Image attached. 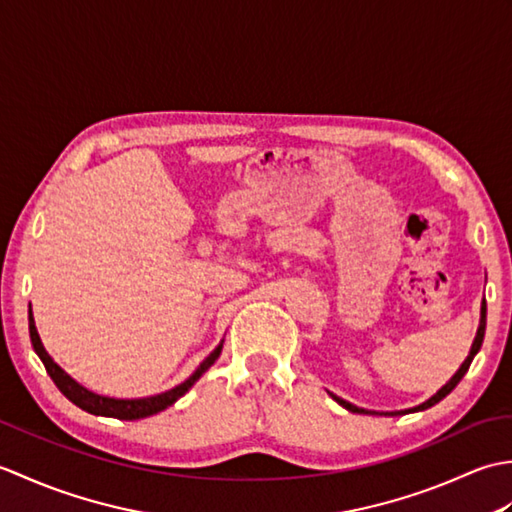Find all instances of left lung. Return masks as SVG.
<instances>
[{"instance_id": "left-lung-1", "label": "left lung", "mask_w": 512, "mask_h": 512, "mask_svg": "<svg viewBox=\"0 0 512 512\" xmlns=\"http://www.w3.org/2000/svg\"><path fill=\"white\" fill-rule=\"evenodd\" d=\"M484 332H486V301H482V317H480V328H477V334H475V341H473V345H471V352H469V356L464 358V363L460 365V369L458 372L453 374V378L449 380L447 385H444L438 394H433L429 400H424L422 405H418V407H411V409H405V411H383V416H400V413H411V411H422V409H429V407H433L436 405V402H440L444 396H449L451 391L458 387V383L460 380L464 378V374L469 372V367H471V363H473V358H475V354L480 352V347H482V341H484ZM336 402H339V405H343L347 411H352V413H380V411H369V409H361V407H356V405H352V402H347V400H343V398H339V396H334V394H330Z\"/></svg>"}]
</instances>
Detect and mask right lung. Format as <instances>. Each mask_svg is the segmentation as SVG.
<instances>
[{
	"mask_svg": "<svg viewBox=\"0 0 512 512\" xmlns=\"http://www.w3.org/2000/svg\"><path fill=\"white\" fill-rule=\"evenodd\" d=\"M28 330H30L32 347H35V352L41 358L43 367H46V372L54 380V385L59 387L61 394L68 400H72L74 405L81 407L83 411L94 413V416H107V418H118V420L147 418V416H154V413H158L162 409L171 407L173 402L187 394V391L195 385V380H198L206 372V369H209L217 361V356H220V352H222V343H220L209 356L204 358L200 367L195 369V372L187 380H184V383H180L178 387H173L169 391H162V394H158V396L123 400V398H110V396L94 394V391L85 389L83 385L76 383L74 378H70L57 363L52 361V356L46 352V347H43V343L39 339V332L35 328V317H32V308L28 310Z\"/></svg>",
	"mask_w": 512,
	"mask_h": 512,
	"instance_id": "add662e5",
	"label": "right lung"
}]
</instances>
